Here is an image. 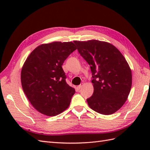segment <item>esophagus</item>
Wrapping results in <instances>:
<instances>
[{
	"mask_svg": "<svg viewBox=\"0 0 150 150\" xmlns=\"http://www.w3.org/2000/svg\"><path fill=\"white\" fill-rule=\"evenodd\" d=\"M82 86H83V84H80V85H79V86H77V89H78V90H80V89L82 87Z\"/></svg>",
	"mask_w": 150,
	"mask_h": 150,
	"instance_id": "esophagus-1",
	"label": "esophagus"
}]
</instances>
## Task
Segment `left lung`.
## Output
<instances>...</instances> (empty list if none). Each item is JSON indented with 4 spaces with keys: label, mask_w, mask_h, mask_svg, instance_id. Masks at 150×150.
I'll use <instances>...</instances> for the list:
<instances>
[{
    "label": "left lung",
    "mask_w": 150,
    "mask_h": 150,
    "mask_svg": "<svg viewBox=\"0 0 150 150\" xmlns=\"http://www.w3.org/2000/svg\"><path fill=\"white\" fill-rule=\"evenodd\" d=\"M80 55L90 66L94 91L87 99L96 112L111 115L123 106L131 90L132 71L119 50L103 41H74Z\"/></svg>",
    "instance_id": "obj_1"
}]
</instances>
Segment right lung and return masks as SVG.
<instances>
[{
    "label": "right lung",
    "instance_id": "1",
    "mask_svg": "<svg viewBox=\"0 0 150 150\" xmlns=\"http://www.w3.org/2000/svg\"><path fill=\"white\" fill-rule=\"evenodd\" d=\"M76 49L71 42L44 44L37 47L25 61L21 75L22 87L40 113L55 116L69 106L75 90L67 84L62 66Z\"/></svg>",
    "mask_w": 150,
    "mask_h": 150
}]
</instances>
